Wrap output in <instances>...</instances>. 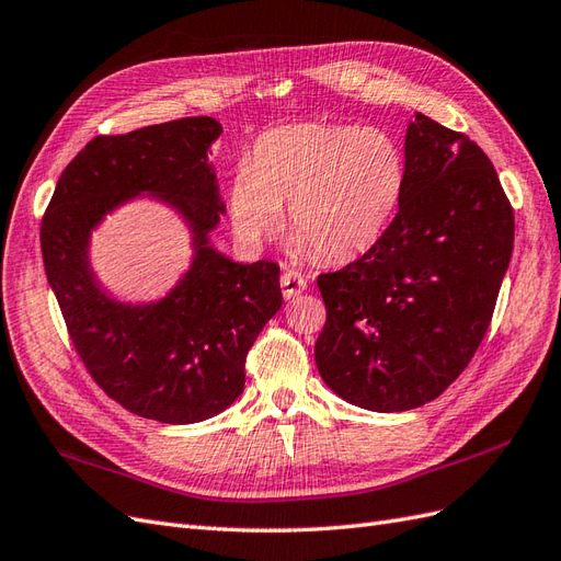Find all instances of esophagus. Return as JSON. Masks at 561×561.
I'll return each instance as SVG.
<instances>
[{
  "instance_id": "obj_1",
  "label": "esophagus",
  "mask_w": 561,
  "mask_h": 561,
  "mask_svg": "<svg viewBox=\"0 0 561 561\" xmlns=\"http://www.w3.org/2000/svg\"><path fill=\"white\" fill-rule=\"evenodd\" d=\"M280 287H283L285 299H295L299 293L307 290V280H304V276L297 274V271L287 268V271H283V276H280Z\"/></svg>"
}]
</instances>
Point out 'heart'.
<instances>
[{
	"label": "heart",
	"mask_w": 561,
	"mask_h": 561,
	"mask_svg": "<svg viewBox=\"0 0 561 561\" xmlns=\"http://www.w3.org/2000/svg\"><path fill=\"white\" fill-rule=\"evenodd\" d=\"M407 182L400 145L381 128L295 124L257 140L229 190L231 222L245 241L287 231L320 262H351L375 248Z\"/></svg>",
	"instance_id": "1"
}]
</instances>
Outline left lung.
<instances>
[{
  "label": "left lung",
  "instance_id": "left-lung-1",
  "mask_svg": "<svg viewBox=\"0 0 561 561\" xmlns=\"http://www.w3.org/2000/svg\"><path fill=\"white\" fill-rule=\"evenodd\" d=\"M407 182L383 239L318 276L328 309L316 365L339 398L407 412L443 396L489 330L515 241V215L468 135L416 114Z\"/></svg>",
  "mask_w": 561,
  "mask_h": 561
}]
</instances>
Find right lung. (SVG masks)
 Segmentation results:
<instances>
[{"label": "right lung", "instance_id": "1", "mask_svg": "<svg viewBox=\"0 0 561 561\" xmlns=\"http://www.w3.org/2000/svg\"><path fill=\"white\" fill-rule=\"evenodd\" d=\"M219 133L210 116H184L98 135L67 163L39 229L46 278L83 367L130 414L175 426L241 396L245 355L283 304L276 262L236 264L206 245L225 213L206 159ZM138 191L161 193L187 215L197 260L171 298L133 310L96 290L85 241L100 216Z\"/></svg>", "mask_w": 561, "mask_h": 561}]
</instances>
